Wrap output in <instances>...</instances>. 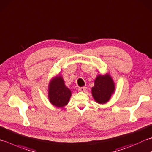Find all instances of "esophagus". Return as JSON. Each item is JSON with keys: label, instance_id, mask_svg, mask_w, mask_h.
<instances>
[{"label": "esophagus", "instance_id": "obj_1", "mask_svg": "<svg viewBox=\"0 0 152 152\" xmlns=\"http://www.w3.org/2000/svg\"><path fill=\"white\" fill-rule=\"evenodd\" d=\"M86 88H87L86 87H84V86H83V87H80V88H78V90H79L80 91H85L86 90Z\"/></svg>", "mask_w": 152, "mask_h": 152}]
</instances>
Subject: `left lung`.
Segmentation results:
<instances>
[{"label":"left lung","mask_w":152,"mask_h":152,"mask_svg":"<svg viewBox=\"0 0 152 152\" xmlns=\"http://www.w3.org/2000/svg\"><path fill=\"white\" fill-rule=\"evenodd\" d=\"M95 86L92 88V95L96 102L104 104L110 99L115 90L113 80L108 74L99 75L95 80Z\"/></svg>","instance_id":"1"}]
</instances>
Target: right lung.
I'll list each match as a JSON object with an SVG mask.
<instances>
[{
	"instance_id": "right-lung-1",
	"label": "right lung",
	"mask_w": 152,
	"mask_h": 152,
	"mask_svg": "<svg viewBox=\"0 0 152 152\" xmlns=\"http://www.w3.org/2000/svg\"><path fill=\"white\" fill-rule=\"evenodd\" d=\"M48 89V97L53 105L63 108L68 104L72 93L64 85L62 77L56 76L51 80Z\"/></svg>"
}]
</instances>
